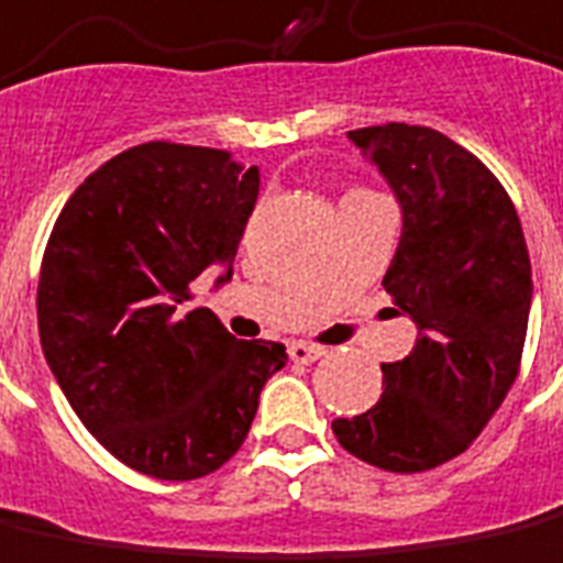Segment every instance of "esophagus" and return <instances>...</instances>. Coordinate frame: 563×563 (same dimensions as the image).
Returning a JSON list of instances; mask_svg holds the SVG:
<instances>
[{
  "instance_id": "obj_1",
  "label": "esophagus",
  "mask_w": 563,
  "mask_h": 563,
  "mask_svg": "<svg viewBox=\"0 0 563 563\" xmlns=\"http://www.w3.org/2000/svg\"><path fill=\"white\" fill-rule=\"evenodd\" d=\"M322 353H325V350L317 347V344H305V341H292V344H289V360L298 365L317 363Z\"/></svg>"
}]
</instances>
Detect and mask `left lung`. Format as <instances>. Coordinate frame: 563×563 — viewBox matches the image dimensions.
Wrapping results in <instances>:
<instances>
[{
    "instance_id": "1",
    "label": "left lung",
    "mask_w": 563,
    "mask_h": 563,
    "mask_svg": "<svg viewBox=\"0 0 563 563\" xmlns=\"http://www.w3.org/2000/svg\"><path fill=\"white\" fill-rule=\"evenodd\" d=\"M402 207L384 289L418 344L384 363V393L332 420L344 451L387 473H423L463 454L518 377L530 313V255L512 198L473 152L420 124L347 133Z\"/></svg>"
}]
</instances>
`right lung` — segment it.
Wrapping results in <instances>:
<instances>
[{"label":"right lung","mask_w":563,"mask_h":563,"mask_svg":"<svg viewBox=\"0 0 563 563\" xmlns=\"http://www.w3.org/2000/svg\"><path fill=\"white\" fill-rule=\"evenodd\" d=\"M255 198L258 170L231 152L155 140L90 173L54 222L42 350L81 423L136 473H216L286 365L277 341H238L213 310L188 308L210 265L231 277Z\"/></svg>","instance_id":"1"}]
</instances>
